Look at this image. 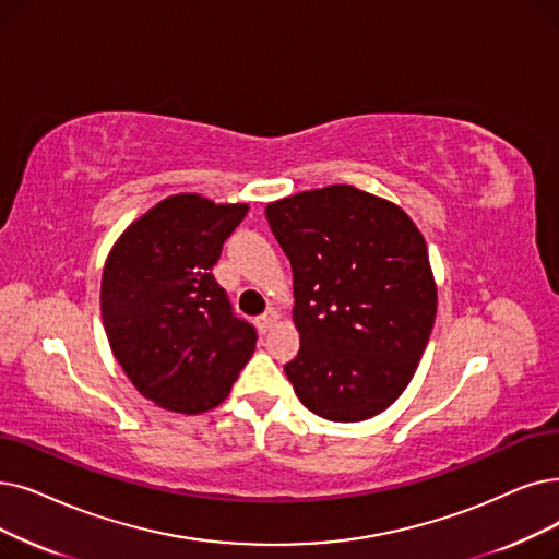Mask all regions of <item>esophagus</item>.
<instances>
[{
    "instance_id": "esophagus-1",
    "label": "esophagus",
    "mask_w": 559,
    "mask_h": 559,
    "mask_svg": "<svg viewBox=\"0 0 559 559\" xmlns=\"http://www.w3.org/2000/svg\"><path fill=\"white\" fill-rule=\"evenodd\" d=\"M278 320H281V312L276 308H270L262 314V318H258V326H260V331H270L272 326L278 324Z\"/></svg>"
}]
</instances>
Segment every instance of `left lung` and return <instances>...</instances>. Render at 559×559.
Instances as JSON below:
<instances>
[{
    "label": "left lung",
    "mask_w": 559,
    "mask_h": 559,
    "mask_svg": "<svg viewBox=\"0 0 559 559\" xmlns=\"http://www.w3.org/2000/svg\"><path fill=\"white\" fill-rule=\"evenodd\" d=\"M264 212L293 264L301 349L285 374L297 397L333 423L379 416L414 379L436 320L423 233L400 205L352 185Z\"/></svg>",
    "instance_id": "8db88e82"
}]
</instances>
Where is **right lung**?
<instances>
[{
    "mask_svg": "<svg viewBox=\"0 0 559 559\" xmlns=\"http://www.w3.org/2000/svg\"><path fill=\"white\" fill-rule=\"evenodd\" d=\"M247 203L174 193L134 219L107 255L100 310L109 347L136 391L193 416L219 406L255 349L212 266Z\"/></svg>",
    "mask_w": 559,
    "mask_h": 559,
    "instance_id": "1",
    "label": "right lung"
}]
</instances>
